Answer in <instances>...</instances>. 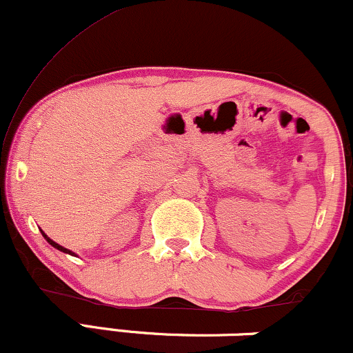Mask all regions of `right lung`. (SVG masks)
Returning <instances> with one entry per match:
<instances>
[{
    "label": "right lung",
    "mask_w": 353,
    "mask_h": 353,
    "mask_svg": "<svg viewBox=\"0 0 353 353\" xmlns=\"http://www.w3.org/2000/svg\"><path fill=\"white\" fill-rule=\"evenodd\" d=\"M41 234H43V237H44V239H46V241H48V244H51L52 247H54V249H58V250H61V252H64V254H70V255H76L74 252H72V250H70V249H66V247H63V245H59V244H58V242H54V241H52V239H50V237H48V236H46V234H44V232H43V230H41Z\"/></svg>",
    "instance_id": "add662e5"
}]
</instances>
